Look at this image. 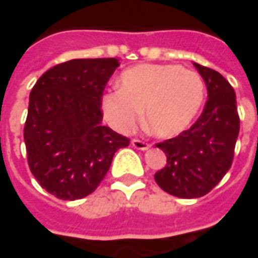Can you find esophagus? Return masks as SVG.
<instances>
[{"label":"esophagus","instance_id":"1","mask_svg":"<svg viewBox=\"0 0 258 258\" xmlns=\"http://www.w3.org/2000/svg\"><path fill=\"white\" fill-rule=\"evenodd\" d=\"M131 144H133V146H134L135 149H140V151H146V149L151 146V144H148L146 141L138 140V138H134V140L131 141Z\"/></svg>","mask_w":258,"mask_h":258}]
</instances>
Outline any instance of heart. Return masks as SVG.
<instances>
[{"mask_svg":"<svg viewBox=\"0 0 258 258\" xmlns=\"http://www.w3.org/2000/svg\"><path fill=\"white\" fill-rule=\"evenodd\" d=\"M118 84L102 96V112L120 133L133 131L145 110L152 134L173 138L189 128L205 102L200 74L178 64H138L124 70Z\"/></svg>","mask_w":258,"mask_h":258,"instance_id":"1","label":"heart"}]
</instances>
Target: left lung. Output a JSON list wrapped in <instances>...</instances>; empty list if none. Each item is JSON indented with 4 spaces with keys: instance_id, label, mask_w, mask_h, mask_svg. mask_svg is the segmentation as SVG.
Returning <instances> with one entry per match:
<instances>
[{
    "instance_id": "1",
    "label": "left lung",
    "mask_w": 258,
    "mask_h": 258,
    "mask_svg": "<svg viewBox=\"0 0 258 258\" xmlns=\"http://www.w3.org/2000/svg\"><path fill=\"white\" fill-rule=\"evenodd\" d=\"M194 64L207 87L205 109L189 130L156 144L167 163L155 174V181L182 199L205 196L221 181L232 166L240 125L232 85L216 70Z\"/></svg>"
}]
</instances>
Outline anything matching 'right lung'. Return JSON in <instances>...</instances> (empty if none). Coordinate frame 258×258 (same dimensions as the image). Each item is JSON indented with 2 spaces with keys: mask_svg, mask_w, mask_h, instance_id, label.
<instances>
[{
  "mask_svg": "<svg viewBox=\"0 0 258 258\" xmlns=\"http://www.w3.org/2000/svg\"><path fill=\"white\" fill-rule=\"evenodd\" d=\"M116 58L72 59L33 87L25 123L27 163L38 184L58 199L91 195L127 137L102 125V95Z\"/></svg>",
  "mask_w": 258,
  "mask_h": 258,
  "instance_id": "1",
  "label": "right lung"
}]
</instances>
